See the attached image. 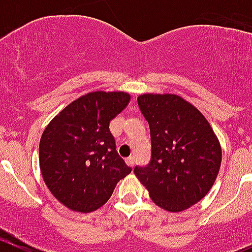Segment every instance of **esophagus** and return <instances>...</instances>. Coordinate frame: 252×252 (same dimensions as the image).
<instances>
[{"mask_svg": "<svg viewBox=\"0 0 252 252\" xmlns=\"http://www.w3.org/2000/svg\"><path fill=\"white\" fill-rule=\"evenodd\" d=\"M126 164L130 165V167H133L135 163V159H134V157H129V158H126Z\"/></svg>", "mask_w": 252, "mask_h": 252, "instance_id": "34e87169", "label": "esophagus"}]
</instances>
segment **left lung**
<instances>
[{"instance_id": "8db88e82", "label": "left lung", "mask_w": 252, "mask_h": 252, "mask_svg": "<svg viewBox=\"0 0 252 252\" xmlns=\"http://www.w3.org/2000/svg\"><path fill=\"white\" fill-rule=\"evenodd\" d=\"M138 105L151 130V160L134 173L153 202L171 212L193 206L214 186L222 152L202 113L173 94H143Z\"/></svg>"}]
</instances>
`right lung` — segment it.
<instances>
[{
	"label": "right lung",
	"instance_id": "1",
	"mask_svg": "<svg viewBox=\"0 0 252 252\" xmlns=\"http://www.w3.org/2000/svg\"><path fill=\"white\" fill-rule=\"evenodd\" d=\"M129 100L130 95L123 92L89 93L61 110L42 133V177L54 197L70 210H98L131 172L109 130Z\"/></svg>",
	"mask_w": 252,
	"mask_h": 252
}]
</instances>
